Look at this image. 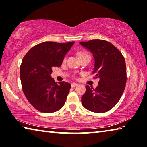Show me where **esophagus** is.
<instances>
[{"instance_id":"obj_1","label":"esophagus","mask_w":147,"mask_h":147,"mask_svg":"<svg viewBox=\"0 0 147 147\" xmlns=\"http://www.w3.org/2000/svg\"><path fill=\"white\" fill-rule=\"evenodd\" d=\"M78 86V84H76V83H72V84H71V87H72V88H74V87Z\"/></svg>"}]
</instances>
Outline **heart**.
Masks as SVG:
<instances>
[{"label": "heart", "mask_w": 147, "mask_h": 147, "mask_svg": "<svg viewBox=\"0 0 147 147\" xmlns=\"http://www.w3.org/2000/svg\"><path fill=\"white\" fill-rule=\"evenodd\" d=\"M78 55L80 56V59L84 58V57H90V55L88 52H87L86 51H80L78 52ZM64 61H65V58L64 59Z\"/></svg>", "instance_id": "b5f03b06"}]
</instances>
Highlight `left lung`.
<instances>
[{"label":"left lung","instance_id":"obj_1","mask_svg":"<svg viewBox=\"0 0 147 147\" xmlns=\"http://www.w3.org/2000/svg\"><path fill=\"white\" fill-rule=\"evenodd\" d=\"M80 44L93 54V74L99 79L95 89L86 86L82 103L92 112H107L118 103L124 92L127 82L125 58L115 46L105 40H91Z\"/></svg>","mask_w":147,"mask_h":147}]
</instances>
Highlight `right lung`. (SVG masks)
Masks as SVG:
<instances>
[{
  "mask_svg": "<svg viewBox=\"0 0 147 147\" xmlns=\"http://www.w3.org/2000/svg\"><path fill=\"white\" fill-rule=\"evenodd\" d=\"M74 42H44L32 48L22 59L20 77L23 92L29 103L42 113L56 112L64 105L71 84H59L51 77L52 68L59 67Z\"/></svg>",
  "mask_w": 147,
  "mask_h": 147,
  "instance_id": "1",
  "label": "right lung"
}]
</instances>
